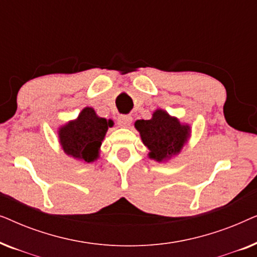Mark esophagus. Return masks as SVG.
I'll list each match as a JSON object with an SVG mask.
<instances>
[{"label":"esophagus","instance_id":"esophagus-1","mask_svg":"<svg viewBox=\"0 0 257 257\" xmlns=\"http://www.w3.org/2000/svg\"><path fill=\"white\" fill-rule=\"evenodd\" d=\"M131 122H132V117L128 114L120 115V117L118 118V124L119 126H121V127H127V126L131 125Z\"/></svg>","mask_w":257,"mask_h":257}]
</instances>
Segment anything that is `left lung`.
Segmentation results:
<instances>
[{
  "label": "left lung",
  "mask_w": 257,
  "mask_h": 257,
  "mask_svg": "<svg viewBox=\"0 0 257 257\" xmlns=\"http://www.w3.org/2000/svg\"><path fill=\"white\" fill-rule=\"evenodd\" d=\"M135 127L150 150L149 157L158 163L177 156L191 135L189 125L181 124L178 118L171 117L164 110H156L150 120H137Z\"/></svg>",
  "instance_id": "obj_1"
}]
</instances>
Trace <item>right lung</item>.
I'll return each mask as SVG.
<instances>
[{
	"label": "right lung",
	"instance_id": "1",
	"mask_svg": "<svg viewBox=\"0 0 257 257\" xmlns=\"http://www.w3.org/2000/svg\"><path fill=\"white\" fill-rule=\"evenodd\" d=\"M113 121L98 117L92 107L83 108L75 120L58 128L61 146L68 156L85 163H92L99 157V149L108 127Z\"/></svg>",
	"mask_w": 257,
	"mask_h": 257
}]
</instances>
